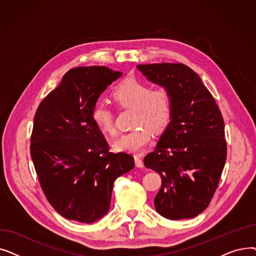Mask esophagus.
<instances>
[{
	"label": "esophagus",
	"instance_id": "esophagus-1",
	"mask_svg": "<svg viewBox=\"0 0 256 256\" xmlns=\"http://www.w3.org/2000/svg\"><path fill=\"white\" fill-rule=\"evenodd\" d=\"M134 158H135V164H136V166H137V167H139V168H142V167L144 166V165H143V160H141L140 156H138V154L134 156Z\"/></svg>",
	"mask_w": 256,
	"mask_h": 256
}]
</instances>
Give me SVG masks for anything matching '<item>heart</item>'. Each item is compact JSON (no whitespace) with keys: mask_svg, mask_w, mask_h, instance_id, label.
<instances>
[{"mask_svg":"<svg viewBox=\"0 0 256 256\" xmlns=\"http://www.w3.org/2000/svg\"><path fill=\"white\" fill-rule=\"evenodd\" d=\"M112 98L121 109H134L132 126H137L120 135L113 143L114 150L140 152L152 141V131L160 132L168 126L172 114V100L164 87L152 88L143 80L130 76L113 89ZM91 118L108 135H115L114 114L109 106L98 102L92 106Z\"/></svg>","mask_w":256,"mask_h":256,"instance_id":"heart-1","label":"heart"}]
</instances>
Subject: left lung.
<instances>
[{
	"mask_svg": "<svg viewBox=\"0 0 256 256\" xmlns=\"http://www.w3.org/2000/svg\"><path fill=\"white\" fill-rule=\"evenodd\" d=\"M172 100L169 126L144 165L158 172L162 186L156 212L167 219L196 217L210 204L225 165L224 121L216 100L190 67L182 63L138 65Z\"/></svg>",
	"mask_w": 256,
	"mask_h": 256,
	"instance_id": "1",
	"label": "left lung"
}]
</instances>
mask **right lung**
I'll return each mask as SVG.
<instances>
[{"label":"right lung","instance_id":"add662e5","mask_svg":"<svg viewBox=\"0 0 256 256\" xmlns=\"http://www.w3.org/2000/svg\"><path fill=\"white\" fill-rule=\"evenodd\" d=\"M121 74L106 66L76 67L38 106L30 154L40 186L61 216L93 223L110 208L113 184L135 167L126 152H110L91 118L100 94Z\"/></svg>","mask_w":256,"mask_h":256}]
</instances>
